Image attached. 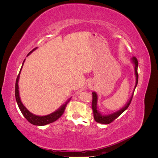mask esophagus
I'll list each match as a JSON object with an SVG mask.
<instances>
[{
    "mask_svg": "<svg viewBox=\"0 0 158 158\" xmlns=\"http://www.w3.org/2000/svg\"><path fill=\"white\" fill-rule=\"evenodd\" d=\"M88 87H89V88L92 89V88H93V85H92V84H88Z\"/></svg>",
    "mask_w": 158,
    "mask_h": 158,
    "instance_id": "34e87169",
    "label": "esophagus"
}]
</instances>
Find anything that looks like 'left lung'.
Instances as JSON below:
<instances>
[{"mask_svg": "<svg viewBox=\"0 0 158 158\" xmlns=\"http://www.w3.org/2000/svg\"><path fill=\"white\" fill-rule=\"evenodd\" d=\"M132 63L135 65V76H136V84L135 88H134L133 93L132 94V96L131 99H129V101L127 102V103L125 105V106L123 107L121 109L119 110V111L115 112V113H113L111 114H107V115H103L101 113H99V110L97 107V102H98V95L95 92H92V107L93 109V112H94V118L95 119V121L97 123H101V124H109L112 123L113 121L115 120L117 118H118L121 114L125 111V110L128 107V106H130V104L131 103L132 96L134 94V92H135V88L136 87V85L138 84V60L136 58L135 56H133L132 59Z\"/></svg>", "mask_w": 158, "mask_h": 158, "instance_id": "left-lung-1", "label": "left lung"}]
</instances>
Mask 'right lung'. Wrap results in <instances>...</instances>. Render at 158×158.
I'll return each instance as SVG.
<instances>
[{
  "instance_id": "1",
  "label": "right lung",
  "mask_w": 158,
  "mask_h": 158,
  "mask_svg": "<svg viewBox=\"0 0 158 158\" xmlns=\"http://www.w3.org/2000/svg\"><path fill=\"white\" fill-rule=\"evenodd\" d=\"M37 49V47H35V49H33L32 51H31L29 53L27 54V56L30 55L31 52L35 51ZM25 60H23V63H22V66L21 67V69L20 70V73H19L17 78H16V85H15V97H16V102L18 103V106L19 109L21 111L24 117L27 119L28 122H30L31 124L33 125H37V126H44L45 125H47V124H49L51 123H53L55 121H56L57 119L59 118L62 114H63L66 105L69 102L70 99H69L67 102L65 103V104L63 105L58 110H56V111L52 113L49 114H47V115L45 116H37V115H35V114H32L31 112H30L25 107V106H23V103L21 102V99L20 98V95H19V88H18V80H19V78H20V72L21 70L22 69V66L23 65V63H24Z\"/></svg>"
}]
</instances>
